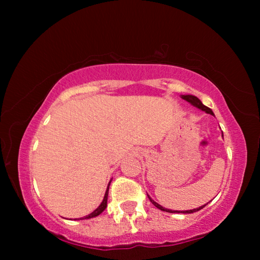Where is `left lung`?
Segmentation results:
<instances>
[{
  "label": "left lung",
  "instance_id": "left-lung-1",
  "mask_svg": "<svg viewBox=\"0 0 260 260\" xmlns=\"http://www.w3.org/2000/svg\"><path fill=\"white\" fill-rule=\"evenodd\" d=\"M181 99L182 100H184V101H187L188 103H190L192 107H195V108H197V109H200V110H202V111H205L206 113H209V114H212V116H214V113H213V111L212 110H211L210 108H208V107H205V105L201 102V101L196 98V96H193V95H181ZM223 136V135H222ZM148 197H149V200H150V202L151 203L156 206L157 209H159V210H161V211H165V212H170V213H175V212H178V213H180V211H173V210H170V209H166V208H162L161 205H159L157 203V202H155L153 201L150 196L148 195ZM206 204H204V205H202V206H200V208H197V209H192V210H187V211H181V213H193V212H197V211H200V210H202L204 208Z\"/></svg>",
  "mask_w": 260,
  "mask_h": 260
}]
</instances>
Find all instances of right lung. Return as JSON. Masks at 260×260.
<instances>
[{
    "instance_id": "right-lung-1",
    "label": "right lung",
    "mask_w": 260,
    "mask_h": 260,
    "mask_svg": "<svg viewBox=\"0 0 260 260\" xmlns=\"http://www.w3.org/2000/svg\"><path fill=\"white\" fill-rule=\"evenodd\" d=\"M110 182H111V181H110ZM109 186H110V183H109ZM108 195H109V187H108V189H107V191H105L104 199H103V201H102V203L100 204L99 208L96 209L95 211H93V212H91L90 214H88V215H86V217L80 218V219H90V218L98 217V215H100L101 213H102L103 211H104L105 209H107V204H108Z\"/></svg>"
}]
</instances>
